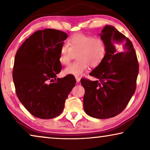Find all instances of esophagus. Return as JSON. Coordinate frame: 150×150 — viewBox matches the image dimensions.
<instances>
[{
	"mask_svg": "<svg viewBox=\"0 0 150 150\" xmlns=\"http://www.w3.org/2000/svg\"><path fill=\"white\" fill-rule=\"evenodd\" d=\"M75 79H76V81H77V83L80 82V81H81V78H80V77H75Z\"/></svg>",
	"mask_w": 150,
	"mask_h": 150,
	"instance_id": "34e87169",
	"label": "esophagus"
}]
</instances>
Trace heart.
Returning a JSON list of instances; mask_svg holds the SVG:
<instances>
[{"label":"heart","mask_w":150,"mask_h":150,"mask_svg":"<svg viewBox=\"0 0 150 150\" xmlns=\"http://www.w3.org/2000/svg\"><path fill=\"white\" fill-rule=\"evenodd\" d=\"M76 62L71 63L64 69L65 75L78 77L88 67L97 66L104 59L106 54L105 42L100 38L93 35L76 34L68 40V44L62 45L59 51V59L63 65L70 62L73 54H76Z\"/></svg>","instance_id":"obj_1"}]
</instances>
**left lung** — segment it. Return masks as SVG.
<instances>
[{"label": "left lung", "mask_w": 150, "mask_h": 150, "mask_svg": "<svg viewBox=\"0 0 150 150\" xmlns=\"http://www.w3.org/2000/svg\"><path fill=\"white\" fill-rule=\"evenodd\" d=\"M105 42L104 59L89 75L96 81L81 79L85 93L83 107L91 117L105 119L122 112L135 93L139 65L132 43L115 27L107 25L99 34Z\"/></svg>", "instance_id": "8db88e82"}]
</instances>
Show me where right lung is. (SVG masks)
I'll list each match as a JSON object with an SVG mask.
<instances>
[{
  "instance_id": "1",
  "label": "right lung",
  "mask_w": 150,
  "mask_h": 150,
  "mask_svg": "<svg viewBox=\"0 0 150 150\" xmlns=\"http://www.w3.org/2000/svg\"><path fill=\"white\" fill-rule=\"evenodd\" d=\"M67 36L57 30H38L17 51L12 72L16 93L20 103L35 117L50 119L59 116L75 87L72 75L56 79L62 67L60 48Z\"/></svg>"
}]
</instances>
